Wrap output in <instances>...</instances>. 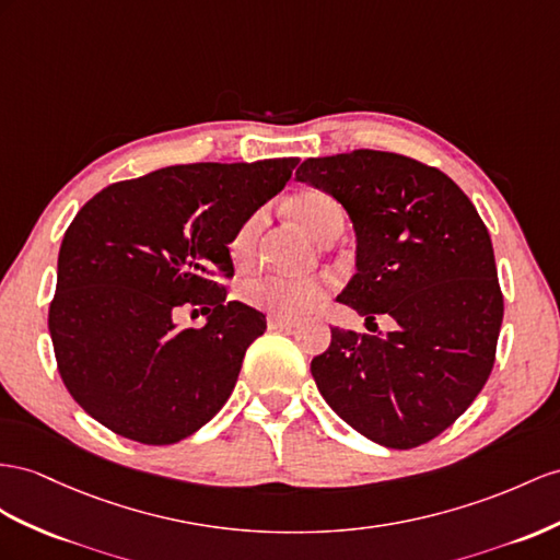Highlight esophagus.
Masks as SVG:
<instances>
[{"label":"esophagus","mask_w":560,"mask_h":560,"mask_svg":"<svg viewBox=\"0 0 560 560\" xmlns=\"http://www.w3.org/2000/svg\"><path fill=\"white\" fill-rule=\"evenodd\" d=\"M267 326L275 328V331H291V328L295 326V322L293 319H285V317H269Z\"/></svg>","instance_id":"esophagus-1"}]
</instances>
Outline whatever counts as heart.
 I'll list each match as a JSON object with an SVG mask.
<instances>
[{
  "instance_id": "1",
  "label": "heart",
  "mask_w": 560,
  "mask_h": 560,
  "mask_svg": "<svg viewBox=\"0 0 560 560\" xmlns=\"http://www.w3.org/2000/svg\"><path fill=\"white\" fill-rule=\"evenodd\" d=\"M293 218L303 224L307 234L317 241H328L334 234L342 232V210L336 200L324 191H303L293 198L291 203ZM267 220L265 208L253 210L246 220H243L232 238L226 243L229 257L238 267L253 265L257 255V243H260L262 226ZM331 291V285L324 279L307 277V279H283V277H257L241 285L243 303L275 314V317H300V314L317 307L322 300Z\"/></svg>"
}]
</instances>
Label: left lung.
Listing matches in <instances>:
<instances>
[{"mask_svg": "<svg viewBox=\"0 0 560 560\" xmlns=\"http://www.w3.org/2000/svg\"><path fill=\"white\" fill-rule=\"evenodd\" d=\"M298 182L334 196L357 234V275L338 303L385 338L331 328L312 376L338 417L390 450L438 438L492 374L504 319L492 238L470 198L433 165L357 149L307 158Z\"/></svg>", "mask_w": 560, "mask_h": 560, "instance_id": "left-lung-1", "label": "left lung"}]
</instances>
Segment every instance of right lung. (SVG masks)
I'll return each mask as SVG.
<instances>
[{
    "mask_svg": "<svg viewBox=\"0 0 560 560\" xmlns=\"http://www.w3.org/2000/svg\"><path fill=\"white\" fill-rule=\"evenodd\" d=\"M298 158L191 163L108 184L59 250L49 334L75 402L113 433L172 444L232 395L265 314L226 300V243L291 179ZM200 308L206 327L176 326Z\"/></svg>",
    "mask_w": 560,
    "mask_h": 560,
    "instance_id": "obj_1",
    "label": "right lung"
}]
</instances>
